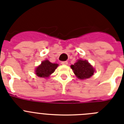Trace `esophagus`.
<instances>
[{"label":"esophagus","mask_w":124,"mask_h":124,"mask_svg":"<svg viewBox=\"0 0 124 124\" xmlns=\"http://www.w3.org/2000/svg\"><path fill=\"white\" fill-rule=\"evenodd\" d=\"M61 63H62V65H67L68 62L67 61H62V62H61Z\"/></svg>","instance_id":"obj_1"}]
</instances>
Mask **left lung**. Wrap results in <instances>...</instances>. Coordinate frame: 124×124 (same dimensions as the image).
<instances>
[{
  "label": "left lung",
  "mask_w": 124,
  "mask_h": 124,
  "mask_svg": "<svg viewBox=\"0 0 124 124\" xmlns=\"http://www.w3.org/2000/svg\"><path fill=\"white\" fill-rule=\"evenodd\" d=\"M74 74L80 79L90 78L94 73V69L87 61L78 60L74 65H71Z\"/></svg>",
  "instance_id": "obj_1"
}]
</instances>
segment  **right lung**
Masks as SVG:
<instances>
[{
	"mask_svg": "<svg viewBox=\"0 0 124 124\" xmlns=\"http://www.w3.org/2000/svg\"><path fill=\"white\" fill-rule=\"evenodd\" d=\"M57 67V63H52L48 60H46L43 61L41 65L37 67L35 73L40 77H48L54 72Z\"/></svg>",
	"mask_w": 124,
	"mask_h": 124,
	"instance_id": "add662e5",
	"label": "right lung"
}]
</instances>
